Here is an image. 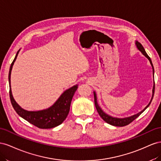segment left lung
Listing matches in <instances>:
<instances>
[{
	"label": "left lung",
	"instance_id": "8db88e82",
	"mask_svg": "<svg viewBox=\"0 0 161 161\" xmlns=\"http://www.w3.org/2000/svg\"><path fill=\"white\" fill-rule=\"evenodd\" d=\"M136 47L137 48V49H138L143 54L144 56L148 59L151 65H152L153 67V77H154V67H153V63H152V61H151L150 58L149 57V56L148 54H147V53H146L145 50L143 47V46H142L139 42H137V41H136ZM154 89H155V84H154V86H153V96H152V98H151L149 104L147 105V106L142 110V111H140V113H137L136 114H134V115H132L131 117H125V118H117V117H111L108 115V114L105 113L102 109H101V108L99 107V105L97 103V97H96V94L95 92H94V104H95V107L96 108V110H97V111L99 114V115L100 116V117L102 118L103 120L107 122V123L110 124V125H113V126H117V127H123V126H125V125H129V124L130 123H131L133 121L135 120V119L136 118L138 117L140 114L143 113L145 110L148 108L149 107V105L150 104L151 102H152L153 100V96H154Z\"/></svg>",
	"mask_w": 161,
	"mask_h": 161
}]
</instances>
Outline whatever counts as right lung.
<instances>
[{
    "label": "right lung",
    "mask_w": 161,
    "mask_h": 161,
    "mask_svg": "<svg viewBox=\"0 0 161 161\" xmlns=\"http://www.w3.org/2000/svg\"><path fill=\"white\" fill-rule=\"evenodd\" d=\"M19 52V50L17 51L14 60L11 63L8 73V82L9 88H10L9 96L13 108L21 117L40 129H50L61 125L67 118L69 112L72 98L77 89V85L73 86L64 92L53 106L48 108L38 111H28L24 110L13 98L11 88V70Z\"/></svg>",
    "instance_id": "add662e5"
}]
</instances>
